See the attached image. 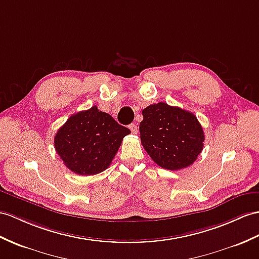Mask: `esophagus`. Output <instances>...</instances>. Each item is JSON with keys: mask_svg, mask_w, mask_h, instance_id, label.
Returning <instances> with one entry per match:
<instances>
[{"mask_svg": "<svg viewBox=\"0 0 259 259\" xmlns=\"http://www.w3.org/2000/svg\"><path fill=\"white\" fill-rule=\"evenodd\" d=\"M128 128L131 130V132L133 134H137V131H138V128H137V125H135V124H130L128 125Z\"/></svg>", "mask_w": 259, "mask_h": 259, "instance_id": "esophagus-1", "label": "esophagus"}]
</instances>
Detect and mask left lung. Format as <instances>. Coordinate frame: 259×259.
<instances>
[{"label":"left lung","instance_id":"1","mask_svg":"<svg viewBox=\"0 0 259 259\" xmlns=\"http://www.w3.org/2000/svg\"><path fill=\"white\" fill-rule=\"evenodd\" d=\"M141 142L157 165L168 170L187 168L203 149L204 133L193 113L159 102L143 110Z\"/></svg>","mask_w":259,"mask_h":259}]
</instances>
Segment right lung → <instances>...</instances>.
I'll return each instance as SVG.
<instances>
[{"label": "right lung", "instance_id": "add662e5", "mask_svg": "<svg viewBox=\"0 0 259 259\" xmlns=\"http://www.w3.org/2000/svg\"><path fill=\"white\" fill-rule=\"evenodd\" d=\"M131 131L97 106L71 115L55 136V149L65 166L80 176L108 168Z\"/></svg>", "mask_w": 259, "mask_h": 259}]
</instances>
